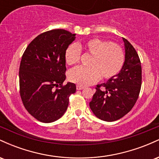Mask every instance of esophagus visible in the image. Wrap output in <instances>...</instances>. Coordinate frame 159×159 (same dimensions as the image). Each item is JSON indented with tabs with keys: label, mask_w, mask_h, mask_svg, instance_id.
<instances>
[{
	"label": "esophagus",
	"mask_w": 159,
	"mask_h": 159,
	"mask_svg": "<svg viewBox=\"0 0 159 159\" xmlns=\"http://www.w3.org/2000/svg\"><path fill=\"white\" fill-rule=\"evenodd\" d=\"M84 88V87H83V86H81V85H77V86H76V89H77L78 90H83Z\"/></svg>",
	"instance_id": "obj_1"
}]
</instances>
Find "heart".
Listing matches in <instances>:
<instances>
[{
  "label": "heart",
  "mask_w": 159,
  "mask_h": 159,
  "mask_svg": "<svg viewBox=\"0 0 159 159\" xmlns=\"http://www.w3.org/2000/svg\"><path fill=\"white\" fill-rule=\"evenodd\" d=\"M81 52L91 54L88 66L76 67L69 73V81L78 85L93 84L100 77L106 80L114 78L120 73L125 63V53L120 45L98 38L69 45L65 52L66 63L69 66L78 63Z\"/></svg>",
  "instance_id": "heart-1"
}]
</instances>
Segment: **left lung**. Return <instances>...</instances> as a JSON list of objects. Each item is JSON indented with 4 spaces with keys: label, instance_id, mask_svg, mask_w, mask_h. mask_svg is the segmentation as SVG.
I'll return each mask as SVG.
<instances>
[{
    "label": "left lung",
    "instance_id": "8db88e82",
    "mask_svg": "<svg viewBox=\"0 0 159 159\" xmlns=\"http://www.w3.org/2000/svg\"><path fill=\"white\" fill-rule=\"evenodd\" d=\"M123 39L125 52L123 68L106 84L96 86L90 102L93 113L104 121H115L128 114L136 103L141 87L140 58L132 45L125 38Z\"/></svg>",
    "mask_w": 159,
    "mask_h": 159
}]
</instances>
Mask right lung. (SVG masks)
I'll use <instances>...</instances> for the list:
<instances>
[{
    "label": "right lung",
    "instance_id": "1",
    "mask_svg": "<svg viewBox=\"0 0 159 159\" xmlns=\"http://www.w3.org/2000/svg\"><path fill=\"white\" fill-rule=\"evenodd\" d=\"M75 34L55 29L39 34L24 52L19 67L20 96L30 114L48 123L61 117L76 86L66 79L65 52Z\"/></svg>",
    "mask_w": 159,
    "mask_h": 159
}]
</instances>
